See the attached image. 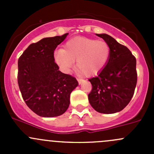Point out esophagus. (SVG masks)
I'll use <instances>...</instances> for the list:
<instances>
[{"label":"esophagus","instance_id":"esophagus-1","mask_svg":"<svg viewBox=\"0 0 154 154\" xmlns=\"http://www.w3.org/2000/svg\"><path fill=\"white\" fill-rule=\"evenodd\" d=\"M77 81H78L79 84H82V83L84 82V80H83V79H80V78H77Z\"/></svg>","mask_w":154,"mask_h":154}]
</instances>
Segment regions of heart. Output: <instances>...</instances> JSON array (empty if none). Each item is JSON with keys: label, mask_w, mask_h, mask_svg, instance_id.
Returning <instances> with one entry per match:
<instances>
[{"label": "heart", "mask_w": 154, "mask_h": 154, "mask_svg": "<svg viewBox=\"0 0 154 154\" xmlns=\"http://www.w3.org/2000/svg\"><path fill=\"white\" fill-rule=\"evenodd\" d=\"M109 45L103 40L77 37L68 40L63 49L54 52V60L64 73L70 72L76 61L80 74L87 76L100 72L110 57Z\"/></svg>", "instance_id": "obj_1"}]
</instances>
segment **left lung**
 I'll return each instance as SVG.
<instances>
[{
	"instance_id": "left-lung-1",
	"label": "left lung",
	"mask_w": 154,
	"mask_h": 154,
	"mask_svg": "<svg viewBox=\"0 0 154 154\" xmlns=\"http://www.w3.org/2000/svg\"><path fill=\"white\" fill-rule=\"evenodd\" d=\"M111 49L110 57L97 76L89 79L92 88L88 101L97 112L112 114L130 103L137 83L136 60L126 46L107 34H97Z\"/></svg>"
}]
</instances>
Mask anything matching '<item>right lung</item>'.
Here are the masks:
<instances>
[{
	"instance_id": "1",
	"label": "right lung",
	"mask_w": 154,
	"mask_h": 154,
	"mask_svg": "<svg viewBox=\"0 0 154 154\" xmlns=\"http://www.w3.org/2000/svg\"><path fill=\"white\" fill-rule=\"evenodd\" d=\"M68 33L44 38L29 45L18 61V83L23 99L42 117L61 116L70 104V94L77 86L75 77L59 71L54 53Z\"/></svg>"
}]
</instances>
